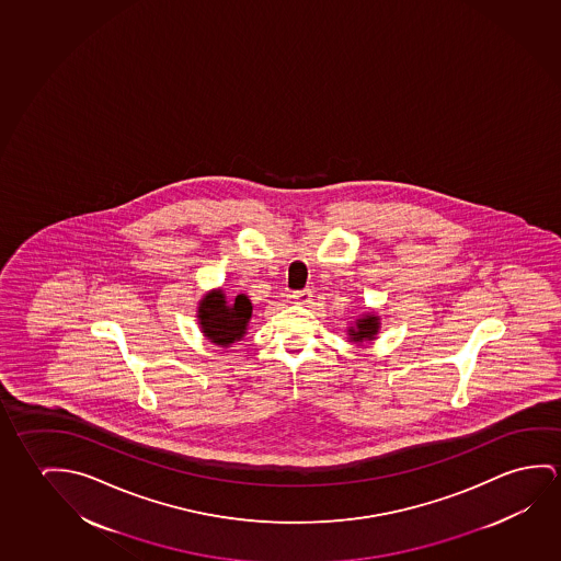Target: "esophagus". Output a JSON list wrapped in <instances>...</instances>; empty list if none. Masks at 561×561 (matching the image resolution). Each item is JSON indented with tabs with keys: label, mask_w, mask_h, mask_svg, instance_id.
I'll use <instances>...</instances> for the list:
<instances>
[{
	"label": "esophagus",
	"mask_w": 561,
	"mask_h": 561,
	"mask_svg": "<svg viewBox=\"0 0 561 561\" xmlns=\"http://www.w3.org/2000/svg\"><path fill=\"white\" fill-rule=\"evenodd\" d=\"M294 301L301 302V305H309L311 302L312 291L311 289H301V291H294Z\"/></svg>",
	"instance_id": "obj_1"
}]
</instances>
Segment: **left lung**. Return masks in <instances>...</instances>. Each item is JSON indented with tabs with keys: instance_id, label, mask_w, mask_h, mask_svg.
Instances as JSON below:
<instances>
[{
	"instance_id": "8db88e82",
	"label": "left lung",
	"mask_w": 561,
	"mask_h": 561,
	"mask_svg": "<svg viewBox=\"0 0 561 561\" xmlns=\"http://www.w3.org/2000/svg\"><path fill=\"white\" fill-rule=\"evenodd\" d=\"M379 330V319L373 314H365L363 319L357 320L355 328H350V337L354 342H363V340H373Z\"/></svg>"
}]
</instances>
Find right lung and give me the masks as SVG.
<instances>
[{"instance_id":"obj_1","label":"right lung","mask_w":561,"mask_h":561,"mask_svg":"<svg viewBox=\"0 0 561 561\" xmlns=\"http://www.w3.org/2000/svg\"><path fill=\"white\" fill-rule=\"evenodd\" d=\"M252 314L247 295H237L233 302L225 301V295H206L199 302V324L207 340L227 347L244 336V330Z\"/></svg>"}]
</instances>
